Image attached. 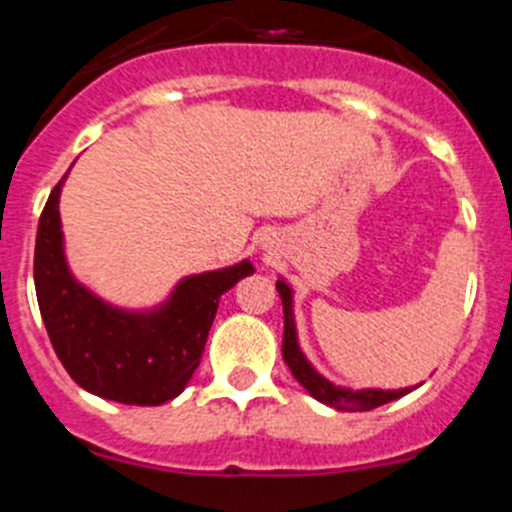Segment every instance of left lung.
Instances as JSON below:
<instances>
[{
    "label": "left lung",
    "mask_w": 512,
    "mask_h": 512,
    "mask_svg": "<svg viewBox=\"0 0 512 512\" xmlns=\"http://www.w3.org/2000/svg\"><path fill=\"white\" fill-rule=\"evenodd\" d=\"M277 292L282 297L284 307V341H282V356L287 366L292 369L297 382L310 392L312 397L328 408L343 410V413H361V410H374L379 405L405 397L413 392L415 387H402V390H348V387H338L330 379H325L315 366L307 361L302 354L300 341H297V323H295V310H292V287L284 279H277Z\"/></svg>",
    "instance_id": "1"
}]
</instances>
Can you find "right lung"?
Masks as SVG:
<instances>
[{"instance_id":"right-lung-1","label":"right lung","mask_w":512,"mask_h":512,"mask_svg":"<svg viewBox=\"0 0 512 512\" xmlns=\"http://www.w3.org/2000/svg\"><path fill=\"white\" fill-rule=\"evenodd\" d=\"M51 192L35 238V295L63 369L79 387L122 405H164L182 395L200 366L220 297L253 274V264L184 277L161 305L122 310L71 274L58 200Z\"/></svg>"}]
</instances>
